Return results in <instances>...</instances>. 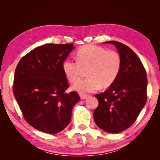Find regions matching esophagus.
I'll return each instance as SVG.
<instances>
[{"mask_svg":"<svg viewBox=\"0 0 160 160\" xmlns=\"http://www.w3.org/2000/svg\"><path fill=\"white\" fill-rule=\"evenodd\" d=\"M80 98L82 99H86L87 97H88V94H80Z\"/></svg>","mask_w":160,"mask_h":160,"instance_id":"obj_1","label":"esophagus"}]
</instances>
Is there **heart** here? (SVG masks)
Listing matches in <instances>:
<instances>
[{
  "instance_id": "obj_1",
  "label": "heart",
  "mask_w": 160,
  "mask_h": 160,
  "mask_svg": "<svg viewBox=\"0 0 160 160\" xmlns=\"http://www.w3.org/2000/svg\"><path fill=\"white\" fill-rule=\"evenodd\" d=\"M77 60L66 59L63 63V70L68 80L75 83L79 79L82 68L88 67L85 79L81 80L72 87L80 93L93 92L102 86L112 85L119 74L121 59L115 51L95 45H85L76 52Z\"/></svg>"
}]
</instances>
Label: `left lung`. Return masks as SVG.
Segmentation results:
<instances>
[{
	"mask_svg": "<svg viewBox=\"0 0 160 160\" xmlns=\"http://www.w3.org/2000/svg\"><path fill=\"white\" fill-rule=\"evenodd\" d=\"M118 50L121 66L116 80L107 90L95 94L99 105L94 119L103 131L118 133L131 126L147 101L146 70L135 53L122 43L109 41Z\"/></svg>",
	"mask_w": 160,
	"mask_h": 160,
	"instance_id": "obj_1",
	"label": "left lung"
}]
</instances>
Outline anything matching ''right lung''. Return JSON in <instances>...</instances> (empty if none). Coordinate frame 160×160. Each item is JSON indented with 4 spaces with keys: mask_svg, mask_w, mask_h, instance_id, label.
<instances>
[{
    "mask_svg": "<svg viewBox=\"0 0 160 160\" xmlns=\"http://www.w3.org/2000/svg\"><path fill=\"white\" fill-rule=\"evenodd\" d=\"M73 44H47L34 48L19 61L12 90L23 117L38 131L61 132L70 123L72 109L79 102L69 88L63 63Z\"/></svg>",
    "mask_w": 160,
    "mask_h": 160,
    "instance_id": "1",
    "label": "right lung"
}]
</instances>
